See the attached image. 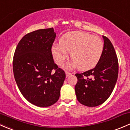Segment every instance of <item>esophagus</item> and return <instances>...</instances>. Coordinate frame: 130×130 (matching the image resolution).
<instances>
[{"instance_id":"1","label":"esophagus","mask_w":130,"mask_h":130,"mask_svg":"<svg viewBox=\"0 0 130 130\" xmlns=\"http://www.w3.org/2000/svg\"><path fill=\"white\" fill-rule=\"evenodd\" d=\"M72 74L71 73H69V72H66V77H69V76H71V75Z\"/></svg>"}]
</instances>
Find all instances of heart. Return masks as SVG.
I'll list each match as a JSON object with an SVG mask.
<instances>
[{
  "instance_id": "heart-1",
  "label": "heart",
  "mask_w": 130,
  "mask_h": 130,
  "mask_svg": "<svg viewBox=\"0 0 130 130\" xmlns=\"http://www.w3.org/2000/svg\"><path fill=\"white\" fill-rule=\"evenodd\" d=\"M103 44L100 37L86 32L72 31L61 37L60 43L52 47L53 58L58 65H61L68 58L70 53L71 62L66 64L64 68L70 69L77 67L86 71L96 66L101 59Z\"/></svg>"
}]
</instances>
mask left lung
<instances>
[{
    "label": "left lung",
    "mask_w": 130,
    "mask_h": 130,
    "mask_svg": "<svg viewBox=\"0 0 130 130\" xmlns=\"http://www.w3.org/2000/svg\"><path fill=\"white\" fill-rule=\"evenodd\" d=\"M104 46L101 59L94 69L76 74V98L82 105L89 107L105 102L113 92L118 75V62L113 44L103 36Z\"/></svg>",
    "instance_id": "1"
}]
</instances>
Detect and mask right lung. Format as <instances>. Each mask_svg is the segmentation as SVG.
Masks as SVG:
<instances>
[{
    "instance_id": "add662e5",
    "label": "right lung",
    "mask_w": 130,
    "mask_h": 130,
    "mask_svg": "<svg viewBox=\"0 0 130 130\" xmlns=\"http://www.w3.org/2000/svg\"><path fill=\"white\" fill-rule=\"evenodd\" d=\"M56 36L53 28L29 33L21 39L14 53L13 71L17 86L29 102L39 107L57 102L66 77L52 55Z\"/></svg>"
}]
</instances>
